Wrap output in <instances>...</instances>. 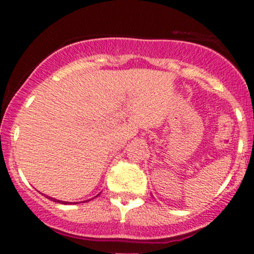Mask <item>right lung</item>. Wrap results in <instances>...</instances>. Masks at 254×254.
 Masks as SVG:
<instances>
[{
    "label": "right lung",
    "instance_id": "obj_1",
    "mask_svg": "<svg viewBox=\"0 0 254 254\" xmlns=\"http://www.w3.org/2000/svg\"><path fill=\"white\" fill-rule=\"evenodd\" d=\"M46 198H49V199L54 200V202H57V203H62V204H68V203H69V202H62V200H58V199H55V198H52V197H49V196H46Z\"/></svg>",
    "mask_w": 254,
    "mask_h": 254
}]
</instances>
